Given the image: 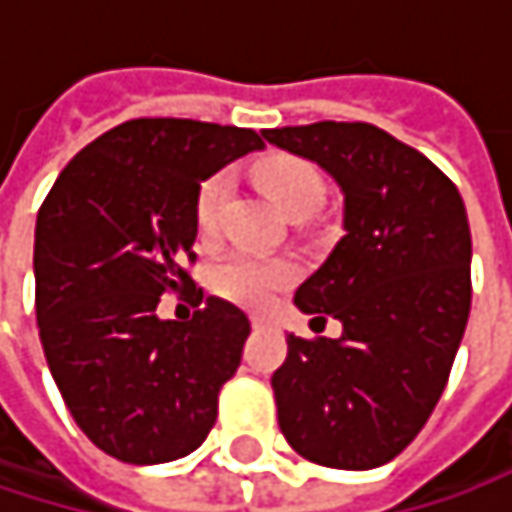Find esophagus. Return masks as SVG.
I'll return each instance as SVG.
<instances>
[{"mask_svg": "<svg viewBox=\"0 0 512 512\" xmlns=\"http://www.w3.org/2000/svg\"><path fill=\"white\" fill-rule=\"evenodd\" d=\"M266 326H272V317H266V314H252V329H266Z\"/></svg>", "mask_w": 512, "mask_h": 512, "instance_id": "1", "label": "esophagus"}]
</instances>
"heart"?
Here are the masks:
<instances>
[{
    "label": "heart",
    "instance_id": "heart-1",
    "mask_svg": "<svg viewBox=\"0 0 512 512\" xmlns=\"http://www.w3.org/2000/svg\"><path fill=\"white\" fill-rule=\"evenodd\" d=\"M257 180L278 204L281 213H290L302 204H323V177L317 168L296 156H272L257 168ZM228 195V174L216 171L207 177L195 198V222L201 234H210L219 219V207ZM296 278V266L284 257H266L257 252H234L213 269V293L246 305V308H266L290 281Z\"/></svg>",
    "mask_w": 512,
    "mask_h": 512
}]
</instances>
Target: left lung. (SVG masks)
<instances>
[{"mask_svg":"<svg viewBox=\"0 0 512 512\" xmlns=\"http://www.w3.org/2000/svg\"><path fill=\"white\" fill-rule=\"evenodd\" d=\"M344 195V237L293 296L338 338L287 335L272 373L290 448L329 468L391 462L436 409L471 308V231L457 186L373 124L263 130Z\"/></svg>","mask_w":512,"mask_h":512,"instance_id":"obj_1","label":"left lung"}]
</instances>
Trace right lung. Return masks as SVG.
<instances>
[{
  "label": "right lung",
  "instance_id": "1",
  "mask_svg": "<svg viewBox=\"0 0 512 512\" xmlns=\"http://www.w3.org/2000/svg\"><path fill=\"white\" fill-rule=\"evenodd\" d=\"M260 148L243 127L136 118L73 156L41 204L44 356L79 430L115 460H180L216 424L249 317L216 296L183 323L159 320L156 305L168 290L195 287L183 260H195L201 183Z\"/></svg>",
  "mask_w": 512,
  "mask_h": 512
}]
</instances>
